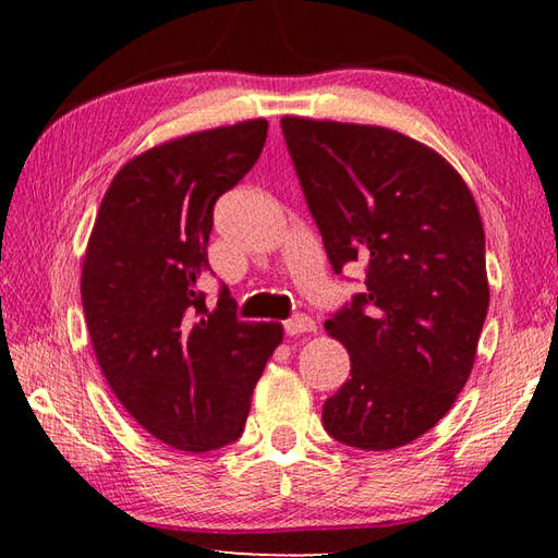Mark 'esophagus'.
Instances as JSON below:
<instances>
[{
  "mask_svg": "<svg viewBox=\"0 0 558 558\" xmlns=\"http://www.w3.org/2000/svg\"><path fill=\"white\" fill-rule=\"evenodd\" d=\"M282 328H286L288 336H300V333H312V330H316V324L310 316L298 314V316L288 318V322H282Z\"/></svg>",
  "mask_w": 558,
  "mask_h": 558,
  "instance_id": "esophagus-1",
  "label": "esophagus"
}]
</instances>
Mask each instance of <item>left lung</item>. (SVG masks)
I'll list each match as a JSON object with an SVG mask.
<instances>
[{"label": "left lung", "mask_w": 558, "mask_h": 558, "mask_svg": "<svg viewBox=\"0 0 558 558\" xmlns=\"http://www.w3.org/2000/svg\"><path fill=\"white\" fill-rule=\"evenodd\" d=\"M280 126L330 266L364 268V288L326 322L350 378L324 402V426L360 450L405 446L450 410L475 364L489 310L475 198L436 150L390 129Z\"/></svg>", "instance_id": "left-lung-1"}]
</instances>
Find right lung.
Listing matches in <instances>:
<instances>
[{
  "label": "right lung",
  "mask_w": 558,
  "mask_h": 558,
  "mask_svg": "<svg viewBox=\"0 0 558 558\" xmlns=\"http://www.w3.org/2000/svg\"><path fill=\"white\" fill-rule=\"evenodd\" d=\"M266 120L141 153L114 174L93 225L81 302L100 369L148 434L186 453L242 436L280 324H246L220 290L206 306L213 206L254 168Z\"/></svg>",
  "instance_id": "1"
}]
</instances>
